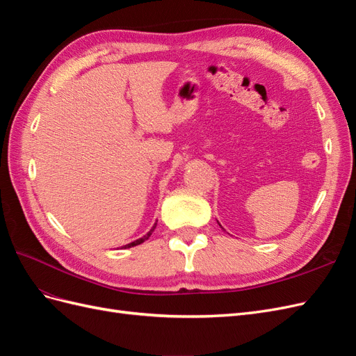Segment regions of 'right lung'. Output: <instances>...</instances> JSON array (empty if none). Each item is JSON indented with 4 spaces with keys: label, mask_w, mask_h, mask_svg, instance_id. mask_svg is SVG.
Returning <instances> with one entry per match:
<instances>
[{
    "label": "right lung",
    "mask_w": 356,
    "mask_h": 356,
    "mask_svg": "<svg viewBox=\"0 0 356 356\" xmlns=\"http://www.w3.org/2000/svg\"><path fill=\"white\" fill-rule=\"evenodd\" d=\"M154 229H156V224L153 225V229L152 230H149L145 236H143V238H139V239H136L135 242H131V243H127V245H124L123 248H131V246H136V245H139V243H143V242H145L148 238H149V236H152V233L154 232Z\"/></svg>",
    "instance_id": "1"
}]
</instances>
